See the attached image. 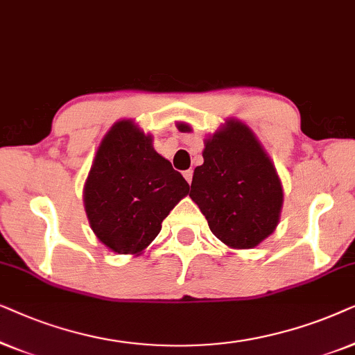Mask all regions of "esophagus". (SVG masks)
Segmentation results:
<instances>
[{
    "mask_svg": "<svg viewBox=\"0 0 355 355\" xmlns=\"http://www.w3.org/2000/svg\"><path fill=\"white\" fill-rule=\"evenodd\" d=\"M183 177H185V180L188 183H191V180H193V170H185V172H183Z\"/></svg>",
    "mask_w": 355,
    "mask_h": 355,
    "instance_id": "obj_1",
    "label": "esophagus"
}]
</instances>
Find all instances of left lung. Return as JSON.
Here are the masks:
<instances>
[{
	"instance_id": "8db88e82",
	"label": "left lung",
	"mask_w": 355,
	"mask_h": 355,
	"mask_svg": "<svg viewBox=\"0 0 355 355\" xmlns=\"http://www.w3.org/2000/svg\"><path fill=\"white\" fill-rule=\"evenodd\" d=\"M177 128L191 131L187 123ZM202 159L190 198L222 243L254 248L279 224L284 193L276 167L253 131L235 118L206 139Z\"/></svg>"
}]
</instances>
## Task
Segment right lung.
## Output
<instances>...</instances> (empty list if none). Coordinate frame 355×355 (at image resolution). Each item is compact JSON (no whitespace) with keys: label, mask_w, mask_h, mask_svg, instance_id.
Here are the masks:
<instances>
[{"label":"right lung","mask_w":355,"mask_h":355,"mask_svg":"<svg viewBox=\"0 0 355 355\" xmlns=\"http://www.w3.org/2000/svg\"><path fill=\"white\" fill-rule=\"evenodd\" d=\"M188 191L182 173L155 153L153 136L133 120H120L98 146L84 185V207L107 248L141 254Z\"/></svg>","instance_id":"obj_1"}]
</instances>
